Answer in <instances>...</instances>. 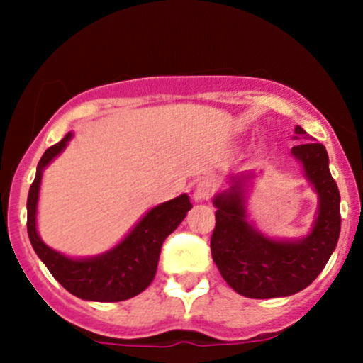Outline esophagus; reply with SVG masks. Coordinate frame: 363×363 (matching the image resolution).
Segmentation results:
<instances>
[{
  "label": "esophagus",
  "instance_id": "1",
  "mask_svg": "<svg viewBox=\"0 0 363 363\" xmlns=\"http://www.w3.org/2000/svg\"><path fill=\"white\" fill-rule=\"evenodd\" d=\"M215 193V182L210 181V179H203V181L198 182L194 189V198L199 199V201H208Z\"/></svg>",
  "mask_w": 363,
  "mask_h": 363
}]
</instances>
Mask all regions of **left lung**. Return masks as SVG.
Listing matches in <instances>:
<instances>
[{"instance_id":"8db88e82","label":"left lung","mask_w":363,"mask_h":363,"mask_svg":"<svg viewBox=\"0 0 363 363\" xmlns=\"http://www.w3.org/2000/svg\"><path fill=\"white\" fill-rule=\"evenodd\" d=\"M291 155L302 164L307 181L319 196L318 216L311 234L298 240L262 235L247 222L245 187L252 172L230 176V189L216 194L211 256L223 280L249 298L289 297L309 286L323 272L338 244L341 215L340 191L329 172L324 145L295 128Z\"/></svg>"}]
</instances>
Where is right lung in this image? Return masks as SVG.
Returning a JSON list of instances; mask_svg holds the SVG:
<instances>
[{"instance_id":"right-lung-1","label":"right lung","mask_w":363,"mask_h":363,"mask_svg":"<svg viewBox=\"0 0 363 363\" xmlns=\"http://www.w3.org/2000/svg\"><path fill=\"white\" fill-rule=\"evenodd\" d=\"M72 133L44 152L27 198V232L32 247L57 281L74 297L94 302H121L135 297L153 281L160 249L193 208L181 194L148 211L111 251L85 259H73L45 245L37 234V201L43 172L66 148Z\"/></svg>"}]
</instances>
